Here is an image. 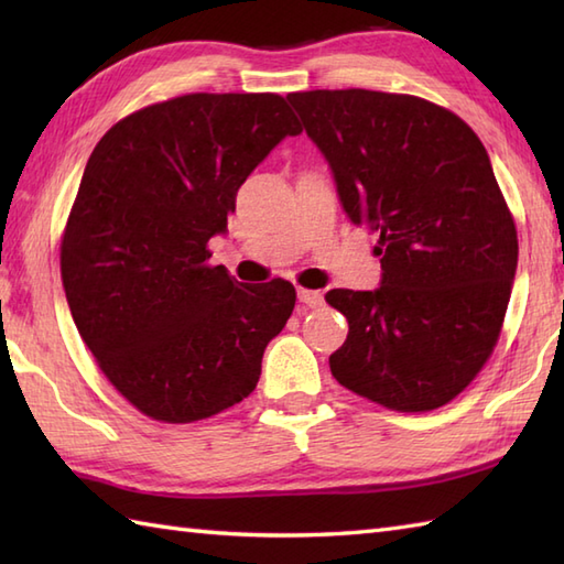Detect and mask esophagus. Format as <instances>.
Returning a JSON list of instances; mask_svg holds the SVG:
<instances>
[{
    "instance_id": "34e87169",
    "label": "esophagus",
    "mask_w": 564,
    "mask_h": 564,
    "mask_svg": "<svg viewBox=\"0 0 564 564\" xmlns=\"http://www.w3.org/2000/svg\"><path fill=\"white\" fill-rule=\"evenodd\" d=\"M297 301L307 307H319L322 305V293L310 291V289H297Z\"/></svg>"
}]
</instances>
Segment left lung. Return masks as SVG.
Wrapping results in <instances>:
<instances>
[{
    "instance_id": "left-lung-1",
    "label": "left lung",
    "mask_w": 564,
    "mask_h": 564,
    "mask_svg": "<svg viewBox=\"0 0 564 564\" xmlns=\"http://www.w3.org/2000/svg\"><path fill=\"white\" fill-rule=\"evenodd\" d=\"M344 210L376 230L378 291L334 289L349 319L339 386L394 412H431L470 386L505 325L517 223L475 130L412 94L293 91Z\"/></svg>"
}]
</instances>
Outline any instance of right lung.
<instances>
[{
    "mask_svg": "<svg viewBox=\"0 0 564 564\" xmlns=\"http://www.w3.org/2000/svg\"><path fill=\"white\" fill-rule=\"evenodd\" d=\"M301 123L281 94H184L121 118L79 182L59 275L79 337L138 412L191 424L242 402L293 283L210 267L237 188Z\"/></svg>",
    "mask_w": 564,
    "mask_h": 564,
    "instance_id": "1",
    "label": "right lung"
}]
</instances>
